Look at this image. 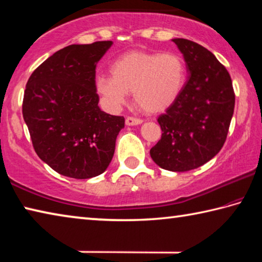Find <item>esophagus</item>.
<instances>
[{"instance_id":"esophagus-1","label":"esophagus","mask_w":262,"mask_h":262,"mask_svg":"<svg viewBox=\"0 0 262 262\" xmlns=\"http://www.w3.org/2000/svg\"><path fill=\"white\" fill-rule=\"evenodd\" d=\"M143 122V120L140 118H135V117H127L126 118V125L127 126H135V125H140V123Z\"/></svg>"}]
</instances>
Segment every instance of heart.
I'll return each mask as SVG.
<instances>
[{
	"label": "heart",
	"mask_w": 262,
	"mask_h": 262,
	"mask_svg": "<svg viewBox=\"0 0 262 262\" xmlns=\"http://www.w3.org/2000/svg\"><path fill=\"white\" fill-rule=\"evenodd\" d=\"M112 75L96 77V91L111 110H119L133 92L147 112L166 110L179 98L187 81V66L177 53L130 52L111 64Z\"/></svg>",
	"instance_id": "obj_1"
}]
</instances>
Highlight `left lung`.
<instances>
[{"label":"left lung","mask_w":262,"mask_h":262,"mask_svg":"<svg viewBox=\"0 0 262 262\" xmlns=\"http://www.w3.org/2000/svg\"><path fill=\"white\" fill-rule=\"evenodd\" d=\"M189 76L184 91L157 121L162 137L150 149L152 161L173 172L200 167L219 154L234 110L230 74L210 51L177 38Z\"/></svg>","instance_id":"1"}]
</instances>
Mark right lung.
<instances>
[{
	"label": "right lung",
	"mask_w": 262,
	"mask_h": 262,
	"mask_svg": "<svg viewBox=\"0 0 262 262\" xmlns=\"http://www.w3.org/2000/svg\"><path fill=\"white\" fill-rule=\"evenodd\" d=\"M112 41L70 45L31 74L25 86L23 118L34 151L62 176L89 179L112 161L125 118L99 108L96 67Z\"/></svg>",
	"instance_id": "add662e5"
}]
</instances>
